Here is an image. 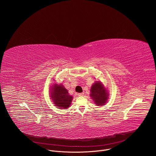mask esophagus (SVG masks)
Wrapping results in <instances>:
<instances>
[{
  "label": "esophagus",
  "mask_w": 156,
  "mask_h": 156,
  "mask_svg": "<svg viewBox=\"0 0 156 156\" xmlns=\"http://www.w3.org/2000/svg\"><path fill=\"white\" fill-rule=\"evenodd\" d=\"M78 95L79 96H83L84 93H78Z\"/></svg>",
  "instance_id": "34e87169"
}]
</instances>
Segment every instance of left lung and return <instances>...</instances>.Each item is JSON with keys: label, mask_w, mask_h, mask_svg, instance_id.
I'll list each match as a JSON object with an SVG mask.
<instances>
[{"label": "left lung", "mask_w": 156, "mask_h": 156, "mask_svg": "<svg viewBox=\"0 0 156 156\" xmlns=\"http://www.w3.org/2000/svg\"><path fill=\"white\" fill-rule=\"evenodd\" d=\"M90 96L97 105H103L108 98V94L105 87L99 81H97L91 86Z\"/></svg>", "instance_id": "left-lung-1"}]
</instances>
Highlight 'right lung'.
<instances>
[{
  "mask_svg": "<svg viewBox=\"0 0 156 156\" xmlns=\"http://www.w3.org/2000/svg\"><path fill=\"white\" fill-rule=\"evenodd\" d=\"M51 94L54 104L58 108H66L71 104L73 98L69 95L67 90H66L62 84H55L52 88Z\"/></svg>",
  "mask_w": 156,
  "mask_h": 156,
  "instance_id": "1",
  "label": "right lung"
}]
</instances>
